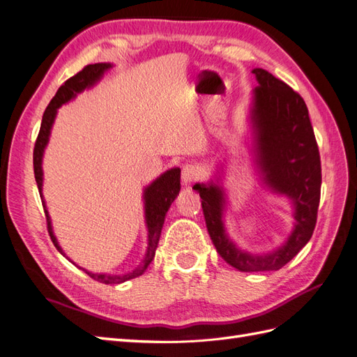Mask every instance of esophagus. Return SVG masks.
Masks as SVG:
<instances>
[{
    "mask_svg": "<svg viewBox=\"0 0 357 357\" xmlns=\"http://www.w3.org/2000/svg\"><path fill=\"white\" fill-rule=\"evenodd\" d=\"M202 176L201 169L197 167V165H192V164H186L183 165L181 168V181L183 185H190V183L199 180Z\"/></svg>",
    "mask_w": 357,
    "mask_h": 357,
    "instance_id": "34e87169",
    "label": "esophagus"
}]
</instances>
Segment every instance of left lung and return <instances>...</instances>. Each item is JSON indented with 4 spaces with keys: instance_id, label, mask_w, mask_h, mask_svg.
<instances>
[{
    "instance_id": "left-lung-1",
    "label": "left lung",
    "mask_w": 357,
    "mask_h": 357,
    "mask_svg": "<svg viewBox=\"0 0 357 357\" xmlns=\"http://www.w3.org/2000/svg\"><path fill=\"white\" fill-rule=\"evenodd\" d=\"M252 73L259 84L252 92L250 105L256 167L264 185L290 199L294 229L273 252L252 255L241 250L226 234V193L220 176L193 186L202 199L205 225L215 250L241 273L277 271L301 252L316 228L321 186L319 147L305 101L266 70L255 68Z\"/></svg>"
}]
</instances>
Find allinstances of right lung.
Returning <instances> with one entry per match:
<instances>
[{"instance_id":"obj_1","label":"right lung","mask_w":357,"mask_h":357,"mask_svg":"<svg viewBox=\"0 0 357 357\" xmlns=\"http://www.w3.org/2000/svg\"><path fill=\"white\" fill-rule=\"evenodd\" d=\"M112 67L113 66L109 62L91 63V66L84 67L80 73L73 75L71 79H68L66 83L61 86L58 92H56V95L53 96L50 104L47 105L45 114H43L40 132H38L36 147H34V174H36V181H37V186H38L43 207H45V213H46L49 235H50L53 244H55V247L58 248V252L62 256H66V253H63L61 245L58 244L56 236L53 235L50 215H49V211L46 208L45 198H43V193H41V190H43V168H41L43 153H45V149L49 143L52 126H53V122H55V117H56L59 107L62 104L71 101L73 98H75V95L83 92L84 89L92 88L93 84H96L101 80L104 73L107 70H110ZM178 192H180V168H171V169L165 171L164 174H160L156 180H153L144 189V192H143L144 218H146V226H147V232H149L147 234V238H149L147 240V250H146V255H144V259L142 261V264H139L132 273H128V274H123V275L93 274V273L86 271V269L82 268L83 271L88 274L91 278L96 280V282H100V283H104V284H121V283L128 282V280L142 275L147 269V266L150 265V262L153 261L155 253H156V247H158V243H159L162 226H164V222H165V214H167L168 208L171 207V204L174 202V199L177 198Z\"/></svg>"}]
</instances>
